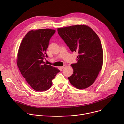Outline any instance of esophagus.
Listing matches in <instances>:
<instances>
[{
  "label": "esophagus",
  "instance_id": "34e87169",
  "mask_svg": "<svg viewBox=\"0 0 124 124\" xmlns=\"http://www.w3.org/2000/svg\"><path fill=\"white\" fill-rule=\"evenodd\" d=\"M66 67V65H64V66H62L61 68H62V69H64V68H65V67Z\"/></svg>",
  "mask_w": 124,
  "mask_h": 124
}]
</instances>
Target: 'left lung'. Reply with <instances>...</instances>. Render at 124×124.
Listing matches in <instances>:
<instances>
[{
  "mask_svg": "<svg viewBox=\"0 0 124 124\" xmlns=\"http://www.w3.org/2000/svg\"><path fill=\"white\" fill-rule=\"evenodd\" d=\"M58 34L72 52L78 51V63L71 64L73 74L68 78L78 89H85L95 81L103 64V50L100 38L90 27L76 25L57 29Z\"/></svg>",
  "mask_w": 124,
  "mask_h": 124,
  "instance_id": "8db88e82",
  "label": "left lung"
}]
</instances>
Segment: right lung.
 <instances>
[{
  "instance_id": "1",
  "label": "right lung",
  "mask_w": 124,
  "mask_h": 124,
  "mask_svg": "<svg viewBox=\"0 0 124 124\" xmlns=\"http://www.w3.org/2000/svg\"><path fill=\"white\" fill-rule=\"evenodd\" d=\"M55 33V30L50 29L31 30L25 35L19 47L17 66L27 83L37 91L49 89L52 80L60 72L43 61L47 57L46 51Z\"/></svg>"
}]
</instances>
